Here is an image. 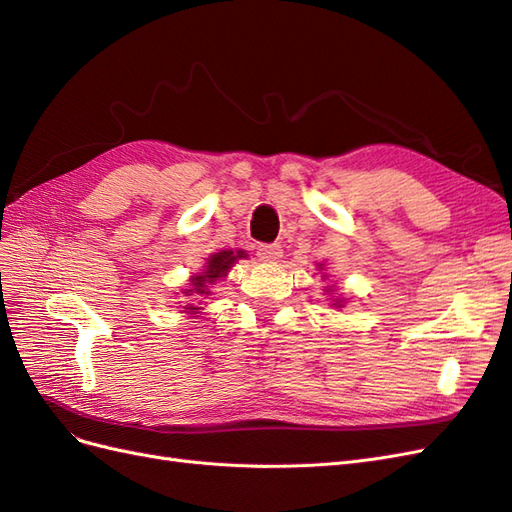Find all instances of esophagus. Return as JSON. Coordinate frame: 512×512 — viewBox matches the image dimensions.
<instances>
[{"label":"esophagus","mask_w":512,"mask_h":512,"mask_svg":"<svg viewBox=\"0 0 512 512\" xmlns=\"http://www.w3.org/2000/svg\"><path fill=\"white\" fill-rule=\"evenodd\" d=\"M256 256H258L260 260H265V262L280 260V258H282V247L277 245V243H262V245H258Z\"/></svg>","instance_id":"obj_1"}]
</instances>
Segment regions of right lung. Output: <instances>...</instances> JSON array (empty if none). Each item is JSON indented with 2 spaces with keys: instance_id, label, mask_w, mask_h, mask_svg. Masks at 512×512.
<instances>
[{
  "instance_id": "1",
  "label": "right lung",
  "mask_w": 512,
  "mask_h": 512,
  "mask_svg": "<svg viewBox=\"0 0 512 512\" xmlns=\"http://www.w3.org/2000/svg\"><path fill=\"white\" fill-rule=\"evenodd\" d=\"M245 254L243 252H218L207 258V269L200 273V275H194L192 280V290H185V297H209L211 294V286L215 284V280H220V277L226 275V271L232 267V262H235L237 258H243ZM185 309H190V312H194V305H188Z\"/></svg>"
}]
</instances>
